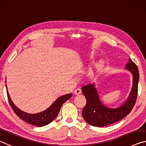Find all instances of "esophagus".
Wrapping results in <instances>:
<instances>
[{
  "label": "esophagus",
  "instance_id": "esophagus-1",
  "mask_svg": "<svg viewBox=\"0 0 146 146\" xmlns=\"http://www.w3.org/2000/svg\"><path fill=\"white\" fill-rule=\"evenodd\" d=\"M81 92H82V91H81V90L80 89H76L74 91V94L76 95H79L81 94Z\"/></svg>",
  "mask_w": 146,
  "mask_h": 146
}]
</instances>
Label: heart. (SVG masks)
I'll list each match as a JSON object with an SVG mask.
<instances>
[{"mask_svg":"<svg viewBox=\"0 0 146 146\" xmlns=\"http://www.w3.org/2000/svg\"><path fill=\"white\" fill-rule=\"evenodd\" d=\"M104 61H100L98 63L96 64L94 68L91 69L88 72V76L90 78H94L97 74L98 72H99L100 71H101L102 69L104 68Z\"/></svg>","mask_w":146,"mask_h":146,"instance_id":"b5f03b06","label":"heart"}]
</instances>
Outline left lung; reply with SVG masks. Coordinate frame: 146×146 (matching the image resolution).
I'll return each mask as SVG.
<instances>
[{"mask_svg":"<svg viewBox=\"0 0 146 146\" xmlns=\"http://www.w3.org/2000/svg\"><path fill=\"white\" fill-rule=\"evenodd\" d=\"M125 68L132 74L133 87L127 99L120 107L110 108L103 104L94 83L82 87L83 94L87 100V104L82 111V116L90 125L100 127L109 125L121 120L133 109L138 95L139 72L137 66L131 59Z\"/></svg>","mask_w":146,"mask_h":146,"instance_id":"obj_1","label":"left lung"}]
</instances>
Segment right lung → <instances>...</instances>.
<instances>
[{"label": "right lung", "mask_w": 146, "mask_h": 146, "mask_svg": "<svg viewBox=\"0 0 146 146\" xmlns=\"http://www.w3.org/2000/svg\"><path fill=\"white\" fill-rule=\"evenodd\" d=\"M6 87L7 89L6 85ZM6 91L9 103L13 111L15 112V113L19 118L25 121L26 122L37 126V127H42V126L46 125L50 123H51L56 118V116L58 115L59 112L60 111L63 104L67 101L68 100L70 99L72 95V94L70 93V94L62 96L58 98L48 108L44 110V111L36 114H30L21 111L18 107H17L15 105L13 104L12 100H11L8 90Z\"/></svg>", "instance_id": "1"}]
</instances>
